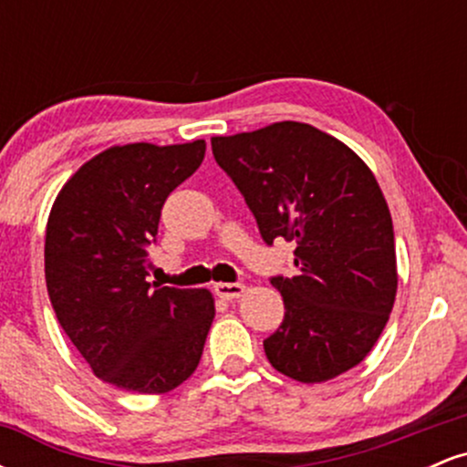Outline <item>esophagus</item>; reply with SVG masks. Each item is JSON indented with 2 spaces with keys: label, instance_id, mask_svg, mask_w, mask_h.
I'll return each instance as SVG.
<instances>
[{
  "label": "esophagus",
  "instance_id": "34e87169",
  "mask_svg": "<svg viewBox=\"0 0 467 467\" xmlns=\"http://www.w3.org/2000/svg\"><path fill=\"white\" fill-rule=\"evenodd\" d=\"M245 292L244 283H217L215 294L223 301H233V298H239L241 294Z\"/></svg>",
  "mask_w": 467,
  "mask_h": 467
}]
</instances>
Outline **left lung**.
Returning <instances> with one entry per match:
<instances>
[{"label":"left lung","mask_w":467,"mask_h":467,"mask_svg":"<svg viewBox=\"0 0 467 467\" xmlns=\"http://www.w3.org/2000/svg\"><path fill=\"white\" fill-rule=\"evenodd\" d=\"M211 144L265 244H296V275L272 276L285 318L264 340L267 360L305 384L349 371L378 342L398 292L393 219L371 169L294 120Z\"/></svg>","instance_id":"left-lung-1"}]
</instances>
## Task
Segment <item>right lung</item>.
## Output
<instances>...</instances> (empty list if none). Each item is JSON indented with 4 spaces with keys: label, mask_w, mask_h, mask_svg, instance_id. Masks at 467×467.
<instances>
[{
    "label": "right lung",
    "mask_w": 467,
    "mask_h": 467,
    "mask_svg": "<svg viewBox=\"0 0 467 467\" xmlns=\"http://www.w3.org/2000/svg\"><path fill=\"white\" fill-rule=\"evenodd\" d=\"M206 142L105 149L58 191L46 228V285L94 375L142 395L169 393L200 364L215 318L208 289L147 281L166 197L200 169Z\"/></svg>",
    "instance_id": "1"
}]
</instances>
